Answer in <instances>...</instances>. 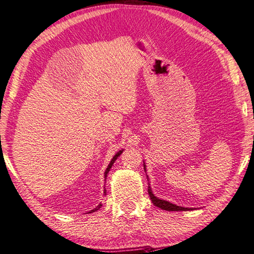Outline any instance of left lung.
<instances>
[{"label": "left lung", "mask_w": 254, "mask_h": 254, "mask_svg": "<svg viewBox=\"0 0 254 254\" xmlns=\"http://www.w3.org/2000/svg\"><path fill=\"white\" fill-rule=\"evenodd\" d=\"M143 169L146 171V166L143 164ZM148 193L150 195V199L152 203H154L156 207L160 208L162 210H167V211H187V210H192L191 208H184V207H179V205H176L174 203H171L169 201H166V200L162 199H158L156 195L152 193V190L150 188V186L148 187Z\"/></svg>", "instance_id": "1"}]
</instances>
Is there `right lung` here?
<instances>
[{
  "mask_svg": "<svg viewBox=\"0 0 254 254\" xmlns=\"http://www.w3.org/2000/svg\"><path fill=\"white\" fill-rule=\"evenodd\" d=\"M122 152H123V150H121V151H118L117 152V154L116 155H115L114 157H113V159H112V161H111V164H109L108 165V167H107V169H106V171H105V179H106V177H107V174H108V171L109 170H111V168H112V167H113V165H114V162H115V160H116L117 159V158L119 157V156H121L122 155ZM104 193H105V191H104ZM100 207H102V203H100V204H98L97 205V207L96 208H95V209H93V210H90V211L88 212V213H92V212H95V211H97V210L100 208Z\"/></svg>",
  "mask_w": 254,
  "mask_h": 254,
  "instance_id": "1",
  "label": "right lung"
}]
</instances>
